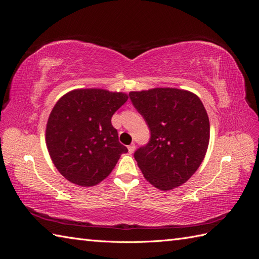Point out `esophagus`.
<instances>
[{"label":"esophagus","mask_w":259,"mask_h":259,"mask_svg":"<svg viewBox=\"0 0 259 259\" xmlns=\"http://www.w3.org/2000/svg\"><path fill=\"white\" fill-rule=\"evenodd\" d=\"M135 145L134 144H132V145H130L128 147H127V149H128V152L130 153H133V152H134L135 151Z\"/></svg>","instance_id":"34e87169"}]
</instances>
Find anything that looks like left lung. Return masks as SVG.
Masks as SVG:
<instances>
[{"label": "left lung", "instance_id": "8db88e82", "mask_svg": "<svg viewBox=\"0 0 259 259\" xmlns=\"http://www.w3.org/2000/svg\"><path fill=\"white\" fill-rule=\"evenodd\" d=\"M130 98L151 133L134 153L144 177L162 191L182 186L207 151L209 121L202 101L189 91L170 88L131 92Z\"/></svg>", "mask_w": 259, "mask_h": 259}]
</instances>
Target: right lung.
Returning <instances> with one entry per match:
<instances>
[{"label":"right lung","instance_id":"add662e5","mask_svg":"<svg viewBox=\"0 0 259 259\" xmlns=\"http://www.w3.org/2000/svg\"><path fill=\"white\" fill-rule=\"evenodd\" d=\"M127 99L122 92L77 89L54 106L46 124V147L55 167L69 182L95 186L127 152L111 124L112 115Z\"/></svg>","mask_w":259,"mask_h":259}]
</instances>
